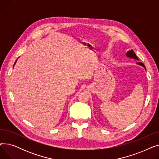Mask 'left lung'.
Instances as JSON below:
<instances>
[{
	"label": "left lung",
	"instance_id": "8db88e82",
	"mask_svg": "<svg viewBox=\"0 0 159 159\" xmlns=\"http://www.w3.org/2000/svg\"><path fill=\"white\" fill-rule=\"evenodd\" d=\"M126 56H127V57H129V58H134V59L139 60L138 57H137V55H135V52H133V49H131V50H129V51H128V52H127V53H126ZM137 64H139V65H140V66H143L144 68L146 69V67H145V66H144L143 63H142V62H137Z\"/></svg>",
	"mask_w": 159,
	"mask_h": 159
}]
</instances>
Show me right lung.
Listing matches in <instances>:
<instances>
[{"mask_svg":"<svg viewBox=\"0 0 159 159\" xmlns=\"http://www.w3.org/2000/svg\"><path fill=\"white\" fill-rule=\"evenodd\" d=\"M16 61H15V64H14V65L15 64V63H16Z\"/></svg>","mask_w":159,"mask_h":159,"instance_id":"add662e5","label":"right lung"}]
</instances>
